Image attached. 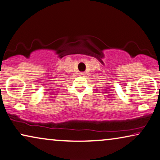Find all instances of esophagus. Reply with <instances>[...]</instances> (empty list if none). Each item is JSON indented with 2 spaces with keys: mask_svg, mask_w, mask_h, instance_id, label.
Returning a JSON list of instances; mask_svg holds the SVG:
<instances>
[{
  "mask_svg": "<svg viewBox=\"0 0 160 160\" xmlns=\"http://www.w3.org/2000/svg\"><path fill=\"white\" fill-rule=\"evenodd\" d=\"M79 75H80V76H81V77H84L85 75H86V74H85L84 72H80V73L79 74Z\"/></svg>",
  "mask_w": 160,
  "mask_h": 160,
  "instance_id": "esophagus-1",
  "label": "esophagus"
}]
</instances>
